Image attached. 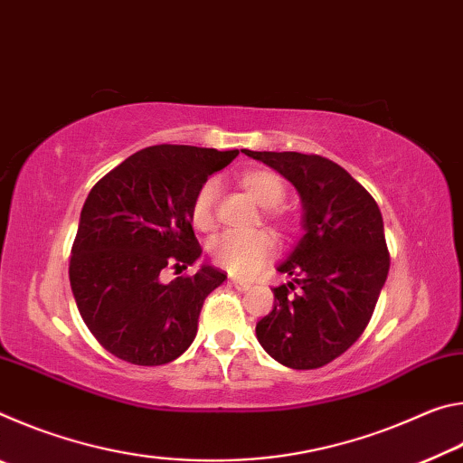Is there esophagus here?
<instances>
[{"label": "esophagus", "mask_w": 463, "mask_h": 463, "mask_svg": "<svg viewBox=\"0 0 463 463\" xmlns=\"http://www.w3.org/2000/svg\"><path fill=\"white\" fill-rule=\"evenodd\" d=\"M231 284L239 289V292H247V289L250 288V284L249 281H245V279H237V278H232L231 279Z\"/></svg>", "instance_id": "obj_1"}]
</instances>
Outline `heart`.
<instances>
[{
    "mask_svg": "<svg viewBox=\"0 0 463 463\" xmlns=\"http://www.w3.org/2000/svg\"><path fill=\"white\" fill-rule=\"evenodd\" d=\"M239 184L253 195V198L268 208V214L279 226L289 224V218L279 208L286 198V184L278 174L268 169L245 171L239 177ZM218 198V182L206 179L195 192L190 208L192 224L200 231L213 229L214 224V203ZM278 250V242L269 231L253 232H222L210 242V255L216 265H221L231 276L247 278L257 269H261Z\"/></svg>",
    "mask_w": 463,
    "mask_h": 463,
    "instance_id": "b5f03b06",
    "label": "heart"
}]
</instances>
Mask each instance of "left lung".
Here are the masks:
<instances>
[{
  "label": "left lung",
  "mask_w": 463,
  "mask_h": 463,
  "mask_svg": "<svg viewBox=\"0 0 463 463\" xmlns=\"http://www.w3.org/2000/svg\"><path fill=\"white\" fill-rule=\"evenodd\" d=\"M298 190L304 237L278 271L273 310L257 323L261 347L292 370H317L354 345L373 315L390 253L378 203L347 171L320 155L249 151Z\"/></svg>",
  "instance_id": "8db88e82"
}]
</instances>
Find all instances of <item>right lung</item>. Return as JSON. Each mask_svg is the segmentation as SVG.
<instances>
[{"label":"right lung","mask_w":463,"mask_h":463,"mask_svg":"<svg viewBox=\"0 0 463 463\" xmlns=\"http://www.w3.org/2000/svg\"><path fill=\"white\" fill-rule=\"evenodd\" d=\"M237 155V148L146 146L91 187L69 279L83 323L122 362L163 365L192 345L203 300L226 276L203 265L163 284L161 271L182 273L202 255L192 200L208 175Z\"/></svg>","instance_id":"1"}]
</instances>
